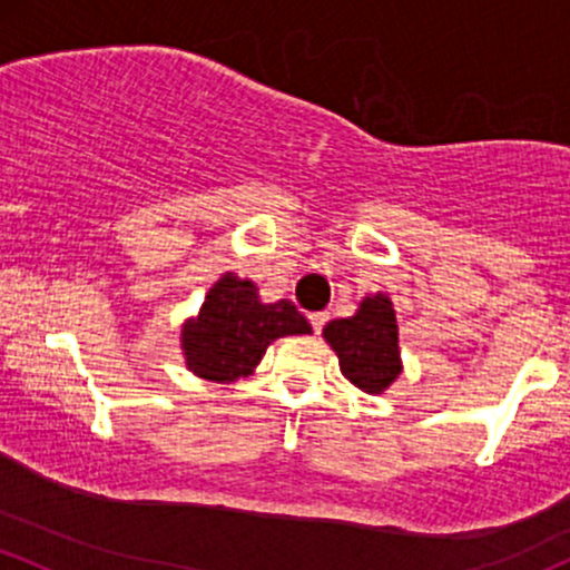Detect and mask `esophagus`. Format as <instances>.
I'll list each match as a JSON object with an SVG mask.
<instances>
[{
  "mask_svg": "<svg viewBox=\"0 0 570 570\" xmlns=\"http://www.w3.org/2000/svg\"><path fill=\"white\" fill-rule=\"evenodd\" d=\"M308 322H311V327H314V333L318 335L324 330V324H327V314H311Z\"/></svg>",
  "mask_w": 570,
  "mask_h": 570,
  "instance_id": "34e87169",
  "label": "esophagus"
}]
</instances>
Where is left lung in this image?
Instances as JSON below:
<instances>
[{"label": "left lung", "mask_w": 570, "mask_h": 570, "mask_svg": "<svg viewBox=\"0 0 570 570\" xmlns=\"http://www.w3.org/2000/svg\"><path fill=\"white\" fill-rule=\"evenodd\" d=\"M324 337L337 354L343 376L367 395H381L400 376L397 324L390 297H365L354 316L330 322Z\"/></svg>", "instance_id": "left-lung-1"}]
</instances>
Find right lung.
<instances>
[{"instance_id": "right-lung-1", "label": "right lung", "mask_w": 570, "mask_h": 570, "mask_svg": "<svg viewBox=\"0 0 570 570\" xmlns=\"http://www.w3.org/2000/svg\"><path fill=\"white\" fill-rule=\"evenodd\" d=\"M305 333L308 318L289 299L259 303L254 281L227 273L210 286L199 316L184 324L180 348L199 379L235 381L254 371L275 337Z\"/></svg>"}]
</instances>
